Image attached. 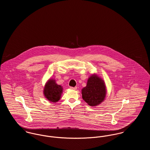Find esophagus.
Instances as JSON below:
<instances>
[{
	"label": "esophagus",
	"instance_id": "obj_1",
	"mask_svg": "<svg viewBox=\"0 0 150 150\" xmlns=\"http://www.w3.org/2000/svg\"><path fill=\"white\" fill-rule=\"evenodd\" d=\"M70 89H73V90H76L77 89V86H75V87H72V86H71Z\"/></svg>",
	"mask_w": 150,
	"mask_h": 150
}]
</instances>
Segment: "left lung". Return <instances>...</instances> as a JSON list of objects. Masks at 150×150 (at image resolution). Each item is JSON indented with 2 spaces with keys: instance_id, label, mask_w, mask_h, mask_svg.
Wrapping results in <instances>:
<instances>
[{
  "instance_id": "8db88e82",
  "label": "left lung",
  "mask_w": 150,
  "mask_h": 150,
  "mask_svg": "<svg viewBox=\"0 0 150 150\" xmlns=\"http://www.w3.org/2000/svg\"><path fill=\"white\" fill-rule=\"evenodd\" d=\"M82 98L91 106L100 105L105 100L106 94L104 81L96 75L88 79L86 87L82 89Z\"/></svg>"
}]
</instances>
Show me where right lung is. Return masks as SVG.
<instances>
[{
	"label": "right lung",
	"mask_w": 150,
	"mask_h": 150,
	"mask_svg": "<svg viewBox=\"0 0 150 150\" xmlns=\"http://www.w3.org/2000/svg\"><path fill=\"white\" fill-rule=\"evenodd\" d=\"M62 91V86L57 84L54 80L50 79L45 86L44 94L50 102H56L60 99Z\"/></svg>",
	"instance_id": "add662e5"
}]
</instances>
